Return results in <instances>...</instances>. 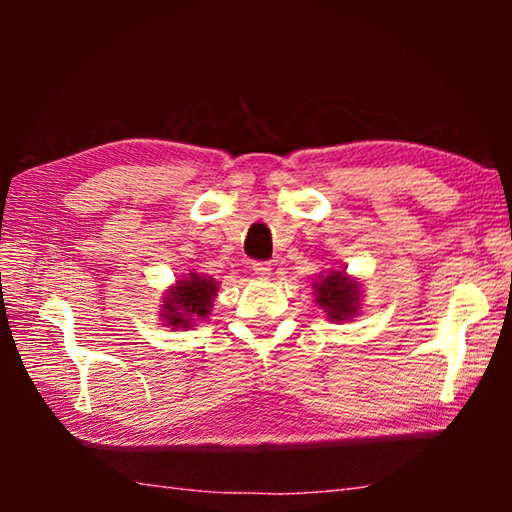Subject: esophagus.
<instances>
[{
    "mask_svg": "<svg viewBox=\"0 0 512 512\" xmlns=\"http://www.w3.org/2000/svg\"><path fill=\"white\" fill-rule=\"evenodd\" d=\"M253 271H255V275L257 277H262V280H268V277H271V262H255L253 264Z\"/></svg>",
    "mask_w": 512,
    "mask_h": 512,
    "instance_id": "obj_1",
    "label": "esophagus"
}]
</instances>
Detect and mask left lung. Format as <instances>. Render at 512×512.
I'll return each mask as SVG.
<instances>
[{
	"mask_svg": "<svg viewBox=\"0 0 512 512\" xmlns=\"http://www.w3.org/2000/svg\"><path fill=\"white\" fill-rule=\"evenodd\" d=\"M316 302L320 309L327 311L329 320H350L357 316L361 289L345 271H332L329 275H320V282H314Z\"/></svg>",
	"mask_w": 512,
	"mask_h": 512,
	"instance_id": "left-lung-1",
	"label": "left lung"
}]
</instances>
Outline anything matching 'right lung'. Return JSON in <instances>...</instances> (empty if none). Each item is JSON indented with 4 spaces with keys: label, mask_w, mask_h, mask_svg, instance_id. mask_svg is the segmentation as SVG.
<instances>
[{
    "label": "right lung",
    "mask_w": 512,
    "mask_h": 512,
    "mask_svg": "<svg viewBox=\"0 0 512 512\" xmlns=\"http://www.w3.org/2000/svg\"><path fill=\"white\" fill-rule=\"evenodd\" d=\"M216 293H219V282L207 275L189 273V277L178 280L164 296L162 320L173 329L192 327L196 320L210 316Z\"/></svg>",
    "instance_id": "add662e5"
}]
</instances>
